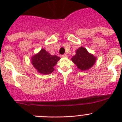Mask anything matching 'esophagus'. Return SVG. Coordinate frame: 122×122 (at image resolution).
I'll return each mask as SVG.
<instances>
[{
    "mask_svg": "<svg viewBox=\"0 0 122 122\" xmlns=\"http://www.w3.org/2000/svg\"><path fill=\"white\" fill-rule=\"evenodd\" d=\"M62 56V57H68V56L66 54H63Z\"/></svg>",
    "mask_w": 122,
    "mask_h": 122,
    "instance_id": "34e87169",
    "label": "esophagus"
}]
</instances>
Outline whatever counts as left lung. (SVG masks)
Instances as JSON below:
<instances>
[{
  "mask_svg": "<svg viewBox=\"0 0 122 122\" xmlns=\"http://www.w3.org/2000/svg\"><path fill=\"white\" fill-rule=\"evenodd\" d=\"M71 60L79 70L84 71L90 68L95 64L96 57L89 53L86 48L81 47L77 49L76 55L71 58Z\"/></svg>",
  "mask_w": 122,
  "mask_h": 122,
  "instance_id": "1",
  "label": "left lung"
}]
</instances>
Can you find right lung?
Wrapping results in <instances>:
<instances>
[{"instance_id":"add662e5","label":"right lung","mask_w":122,"mask_h":122,"mask_svg":"<svg viewBox=\"0 0 122 122\" xmlns=\"http://www.w3.org/2000/svg\"><path fill=\"white\" fill-rule=\"evenodd\" d=\"M60 57L57 56H51L45 49H42L39 53L33 56L31 59L33 66L41 74H51L54 70V66Z\"/></svg>"}]
</instances>
